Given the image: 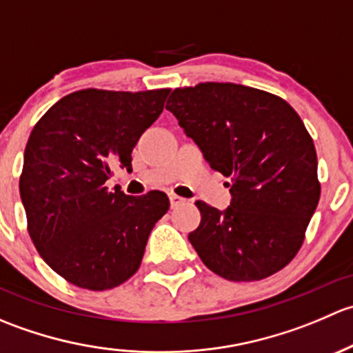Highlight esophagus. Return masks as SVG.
Here are the masks:
<instances>
[{"instance_id": "34e87169", "label": "esophagus", "mask_w": 353, "mask_h": 353, "mask_svg": "<svg viewBox=\"0 0 353 353\" xmlns=\"http://www.w3.org/2000/svg\"><path fill=\"white\" fill-rule=\"evenodd\" d=\"M169 199H170V206H172V208H176V206L183 205V203L186 201V199L181 198V196H177V194H174V193L169 194Z\"/></svg>"}]
</instances>
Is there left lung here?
<instances>
[{"label":"left lung","mask_w":353,"mask_h":353,"mask_svg":"<svg viewBox=\"0 0 353 353\" xmlns=\"http://www.w3.org/2000/svg\"><path fill=\"white\" fill-rule=\"evenodd\" d=\"M213 170L229 177L223 212L196 201L199 227L188 239L206 268L254 282L285 268L318 206V157L301 116L279 95L206 81L176 88L165 105Z\"/></svg>","instance_id":"1"}]
</instances>
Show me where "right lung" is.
Wrapping results in <instances>:
<instances>
[{"label":"right lung","instance_id":"obj_1","mask_svg":"<svg viewBox=\"0 0 353 353\" xmlns=\"http://www.w3.org/2000/svg\"><path fill=\"white\" fill-rule=\"evenodd\" d=\"M169 92L85 88L56 102L32 130L20 176L27 229L66 282L109 290L140 268L169 198L162 191L128 196L105 181L114 167L131 172V152Z\"/></svg>","mask_w":353,"mask_h":353}]
</instances>
